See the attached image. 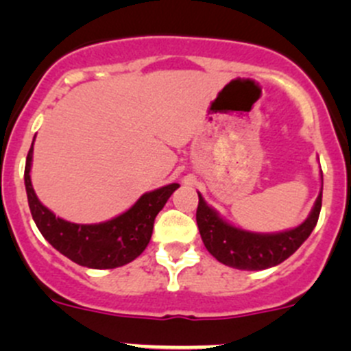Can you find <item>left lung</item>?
<instances>
[{"label":"left lung","instance_id":"1","mask_svg":"<svg viewBox=\"0 0 351 351\" xmlns=\"http://www.w3.org/2000/svg\"><path fill=\"white\" fill-rule=\"evenodd\" d=\"M323 183V173H321ZM323 202V185L309 217L300 226L282 232H251L229 224L198 193L197 226L208 253L221 263L238 270H265L280 265L316 228Z\"/></svg>","mask_w":351,"mask_h":351}]
</instances>
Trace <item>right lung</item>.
<instances>
[{
  "label": "right lung",
  "mask_w": 351,
  "mask_h": 351,
  "mask_svg": "<svg viewBox=\"0 0 351 351\" xmlns=\"http://www.w3.org/2000/svg\"><path fill=\"white\" fill-rule=\"evenodd\" d=\"M35 141V137H34ZM34 143L25 165V190L28 207L38 231L45 239L74 263L86 268H117L136 260L151 241L154 219L159 214L178 183L161 186L144 193L129 210L100 224H74L56 217L38 200L30 180Z\"/></svg>",
  "instance_id": "right-lung-1"
}]
</instances>
